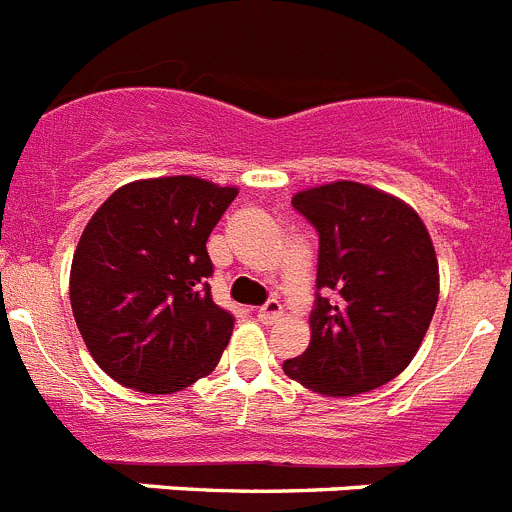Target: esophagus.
Listing matches in <instances>:
<instances>
[{
  "label": "esophagus",
  "mask_w": 512,
  "mask_h": 512,
  "mask_svg": "<svg viewBox=\"0 0 512 512\" xmlns=\"http://www.w3.org/2000/svg\"><path fill=\"white\" fill-rule=\"evenodd\" d=\"M256 315H259V320L264 325L277 323V318H279V315H282V302H279V300H269L264 307H259V310H256Z\"/></svg>",
  "instance_id": "esophagus-1"
}]
</instances>
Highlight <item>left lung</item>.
Listing matches in <instances>:
<instances>
[{
    "instance_id": "left-lung-1",
    "label": "left lung",
    "mask_w": 512,
    "mask_h": 512,
    "mask_svg": "<svg viewBox=\"0 0 512 512\" xmlns=\"http://www.w3.org/2000/svg\"><path fill=\"white\" fill-rule=\"evenodd\" d=\"M320 235L310 346L289 379L325 397L377 390L408 369L438 302V259L418 212L390 192L330 182L292 197Z\"/></svg>"
}]
</instances>
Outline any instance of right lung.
<instances>
[{
	"label": "right lung",
	"mask_w": 512,
	"mask_h": 512,
	"mask_svg": "<svg viewBox=\"0 0 512 512\" xmlns=\"http://www.w3.org/2000/svg\"><path fill=\"white\" fill-rule=\"evenodd\" d=\"M238 187L200 176L122 184L94 212L71 261L79 333L107 377L171 395L207 377L233 333L210 297L207 238Z\"/></svg>",
	"instance_id": "1"
}]
</instances>
